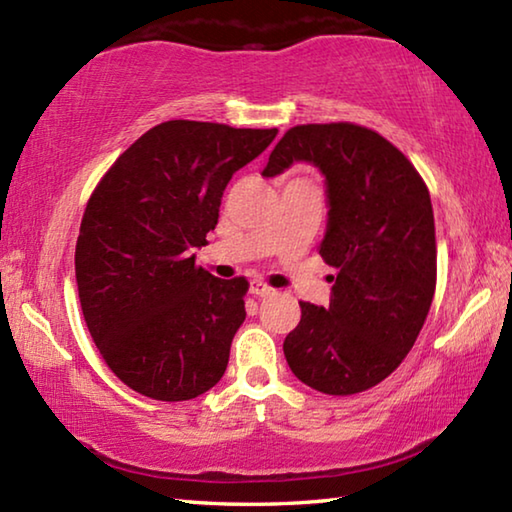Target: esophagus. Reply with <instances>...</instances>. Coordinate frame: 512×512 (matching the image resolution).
Instances as JSON below:
<instances>
[{
    "mask_svg": "<svg viewBox=\"0 0 512 512\" xmlns=\"http://www.w3.org/2000/svg\"><path fill=\"white\" fill-rule=\"evenodd\" d=\"M250 293H253V296H257V298H266V296H273L275 289H271L264 282H257L255 280L253 284H250Z\"/></svg>",
    "mask_w": 512,
    "mask_h": 512,
    "instance_id": "esophagus-1",
    "label": "esophagus"
}]
</instances>
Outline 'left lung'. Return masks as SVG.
Instances as JSON below:
<instances>
[{"instance_id":"left-lung-1","label":"left lung","mask_w":512,"mask_h":512,"mask_svg":"<svg viewBox=\"0 0 512 512\" xmlns=\"http://www.w3.org/2000/svg\"><path fill=\"white\" fill-rule=\"evenodd\" d=\"M293 162L314 164L325 178L318 253L336 275L329 307L300 302L284 357L320 393L368 391L409 354L436 291L429 189L402 151L348 121L293 126L268 155L264 176H280Z\"/></svg>"}]
</instances>
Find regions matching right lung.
<instances>
[{
    "label": "right lung",
    "mask_w": 512,
    "mask_h": 512,
    "mask_svg": "<svg viewBox=\"0 0 512 512\" xmlns=\"http://www.w3.org/2000/svg\"><path fill=\"white\" fill-rule=\"evenodd\" d=\"M275 135L164 121L119 155L90 196L74 255L81 309L101 357L133 391L194 400L228 368L248 282L203 271L194 250L207 246L230 178Z\"/></svg>",
    "instance_id": "1"
}]
</instances>
